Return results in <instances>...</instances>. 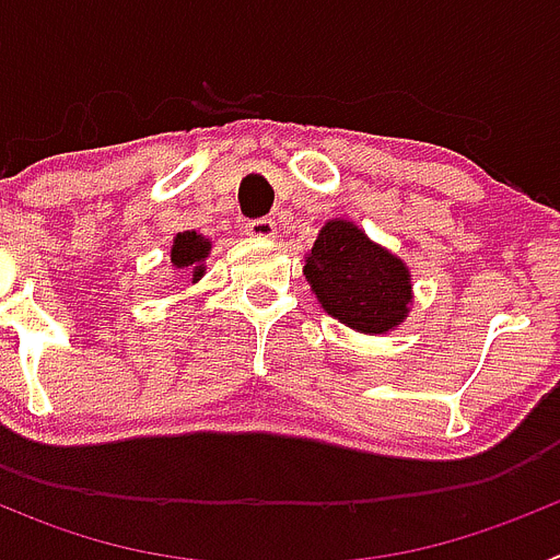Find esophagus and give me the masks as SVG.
<instances>
[{
  "mask_svg": "<svg viewBox=\"0 0 560 560\" xmlns=\"http://www.w3.org/2000/svg\"><path fill=\"white\" fill-rule=\"evenodd\" d=\"M244 232L249 237H260V241H271V237H277V224L271 219H257V221H249V224L244 226Z\"/></svg>",
  "mask_w": 560,
  "mask_h": 560,
  "instance_id": "1",
  "label": "esophagus"
}]
</instances>
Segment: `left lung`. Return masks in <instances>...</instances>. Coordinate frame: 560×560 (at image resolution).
Listing matches in <instances>:
<instances>
[{
    "label": "left lung",
    "instance_id": "left-lung-1",
    "mask_svg": "<svg viewBox=\"0 0 560 560\" xmlns=\"http://www.w3.org/2000/svg\"><path fill=\"white\" fill-rule=\"evenodd\" d=\"M303 275L325 314L359 334H389L412 311L409 266L348 219L325 221Z\"/></svg>",
    "mask_w": 560,
    "mask_h": 560
}]
</instances>
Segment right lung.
<instances>
[{
  "label": "right lung",
  "mask_w": 560,
  "mask_h": 560,
  "mask_svg": "<svg viewBox=\"0 0 560 560\" xmlns=\"http://www.w3.org/2000/svg\"><path fill=\"white\" fill-rule=\"evenodd\" d=\"M210 249H212V241L201 235V232L196 230L179 232V235L173 237V246H171L173 269L182 271V275H190L192 283H199L207 271L205 260L207 255H210Z\"/></svg>",
  "instance_id": "1"
}]
</instances>
